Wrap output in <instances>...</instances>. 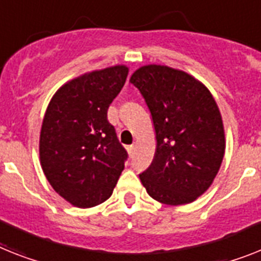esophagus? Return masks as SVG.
I'll return each instance as SVG.
<instances>
[{
  "instance_id": "34e87169",
  "label": "esophagus",
  "mask_w": 261,
  "mask_h": 261,
  "mask_svg": "<svg viewBox=\"0 0 261 261\" xmlns=\"http://www.w3.org/2000/svg\"><path fill=\"white\" fill-rule=\"evenodd\" d=\"M127 150H128V154L133 155V154H134L135 146H134V144H131V146H128V147H127Z\"/></svg>"
}]
</instances>
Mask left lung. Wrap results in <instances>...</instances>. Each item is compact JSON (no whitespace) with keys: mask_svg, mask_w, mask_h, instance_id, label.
Masks as SVG:
<instances>
[{"mask_svg":"<svg viewBox=\"0 0 261 261\" xmlns=\"http://www.w3.org/2000/svg\"><path fill=\"white\" fill-rule=\"evenodd\" d=\"M130 82L141 91L156 134L154 161L139 174L142 185L164 204L191 203L211 186L224 156L215 99L194 76L161 65L138 69Z\"/></svg>","mask_w":261,"mask_h":261,"instance_id":"1","label":"left lung"}]
</instances>
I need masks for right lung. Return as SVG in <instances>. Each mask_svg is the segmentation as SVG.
Wrapping results in <instances>:
<instances>
[{"instance_id":"obj_1","label":"right lung","mask_w":261,"mask_h":261,"mask_svg":"<svg viewBox=\"0 0 261 261\" xmlns=\"http://www.w3.org/2000/svg\"><path fill=\"white\" fill-rule=\"evenodd\" d=\"M127 73L126 66H114L78 76L54 94L46 110L42 170L57 194L81 208L110 198L128 158L107 119Z\"/></svg>"}]
</instances>
